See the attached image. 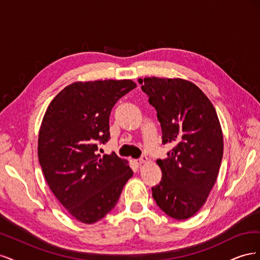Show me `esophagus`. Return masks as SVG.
<instances>
[{
    "mask_svg": "<svg viewBox=\"0 0 260 260\" xmlns=\"http://www.w3.org/2000/svg\"><path fill=\"white\" fill-rule=\"evenodd\" d=\"M148 161V158L147 157L144 155V156H142V157H140L139 159H137L136 160V162L138 164V165H143V164H146Z\"/></svg>",
    "mask_w": 260,
    "mask_h": 260,
    "instance_id": "esophagus-1",
    "label": "esophagus"
}]
</instances>
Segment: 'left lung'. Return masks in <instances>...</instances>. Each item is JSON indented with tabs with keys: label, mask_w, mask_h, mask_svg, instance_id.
I'll return each instance as SVG.
<instances>
[{
	"label": "left lung",
	"mask_w": 260,
	"mask_h": 260,
	"mask_svg": "<svg viewBox=\"0 0 260 260\" xmlns=\"http://www.w3.org/2000/svg\"><path fill=\"white\" fill-rule=\"evenodd\" d=\"M157 112L162 144L172 149L157 159L162 178L152 187L165 214L177 220L192 217L214 186L223 154V136L215 107L194 83L174 78L139 79Z\"/></svg>",
	"instance_id": "obj_1"
}]
</instances>
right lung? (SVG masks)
Segmentation results:
<instances>
[{
	"instance_id": "1",
	"label": "right lung",
	"mask_w": 260,
	"mask_h": 260,
	"mask_svg": "<svg viewBox=\"0 0 260 260\" xmlns=\"http://www.w3.org/2000/svg\"><path fill=\"white\" fill-rule=\"evenodd\" d=\"M135 88L132 80L75 82L54 98L44 114L39 162L55 198L82 223L104 218L133 175L127 160L115 153L101 156L98 149L111 139L114 105Z\"/></svg>"
}]
</instances>
